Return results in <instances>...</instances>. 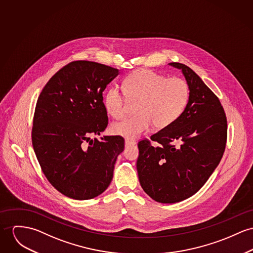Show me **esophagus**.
Wrapping results in <instances>:
<instances>
[{
  "instance_id": "34e87169",
  "label": "esophagus",
  "mask_w": 253,
  "mask_h": 253,
  "mask_svg": "<svg viewBox=\"0 0 253 253\" xmlns=\"http://www.w3.org/2000/svg\"><path fill=\"white\" fill-rule=\"evenodd\" d=\"M136 144V141L133 140V139H129V138H126L125 139V146H132V145H135Z\"/></svg>"
}]
</instances>
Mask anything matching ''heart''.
Listing matches in <instances>:
<instances>
[{"label":"heart","mask_w":253,"mask_h":253,"mask_svg":"<svg viewBox=\"0 0 253 253\" xmlns=\"http://www.w3.org/2000/svg\"><path fill=\"white\" fill-rule=\"evenodd\" d=\"M124 91L117 85L111 86L105 95L108 114L116 119L124 117L127 105L137 102V117L113 124L112 131L118 136L134 139L147 132L153 125L165 129L181 117L186 110L190 95V85L184 79L167 78L147 69H139L125 79Z\"/></svg>","instance_id":"obj_1"}]
</instances>
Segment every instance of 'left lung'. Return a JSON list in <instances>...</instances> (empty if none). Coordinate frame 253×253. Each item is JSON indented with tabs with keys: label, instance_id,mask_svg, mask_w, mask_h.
<instances>
[{
	"label": "left lung",
	"instance_id": "1",
	"mask_svg": "<svg viewBox=\"0 0 253 253\" xmlns=\"http://www.w3.org/2000/svg\"><path fill=\"white\" fill-rule=\"evenodd\" d=\"M169 64L181 69L190 85L188 106L173 124L137 144L140 186L160 203L179 202L197 193L219 164L227 138L219 99L189 66Z\"/></svg>",
	"mask_w": 253,
	"mask_h": 253
}]
</instances>
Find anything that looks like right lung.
Returning <instances> with one entry per match:
<instances>
[{"instance_id":"1","label":"right lung","mask_w":253,"mask_h":253,"mask_svg":"<svg viewBox=\"0 0 253 253\" xmlns=\"http://www.w3.org/2000/svg\"><path fill=\"white\" fill-rule=\"evenodd\" d=\"M118 74L94 61H72L49 80L38 99L34 150L48 181L67 197L91 199L111 184L124 138L90 136L108 126L103 91Z\"/></svg>"}]
</instances>
